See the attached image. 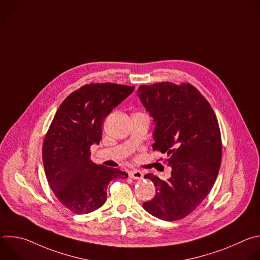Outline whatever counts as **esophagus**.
Returning <instances> with one entry per match:
<instances>
[{
	"mask_svg": "<svg viewBox=\"0 0 260 260\" xmlns=\"http://www.w3.org/2000/svg\"><path fill=\"white\" fill-rule=\"evenodd\" d=\"M128 177L135 180H141L143 179V174L140 171H132L128 173Z\"/></svg>",
	"mask_w": 260,
	"mask_h": 260,
	"instance_id": "1",
	"label": "esophagus"
}]
</instances>
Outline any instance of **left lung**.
<instances>
[{"mask_svg": "<svg viewBox=\"0 0 260 260\" xmlns=\"http://www.w3.org/2000/svg\"><path fill=\"white\" fill-rule=\"evenodd\" d=\"M137 92L155 123L153 150L166 154L172 168L166 181L145 175L156 189L143 208L161 220L183 219L203 203L216 181L222 157L217 117L190 83L158 82L141 85Z\"/></svg>", "mask_w": 260, "mask_h": 260, "instance_id": "1", "label": "left lung"}]
</instances>
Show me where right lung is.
I'll return each instance as SVG.
<instances>
[{
	"label": "right lung",
	"instance_id": "1",
	"mask_svg": "<svg viewBox=\"0 0 260 260\" xmlns=\"http://www.w3.org/2000/svg\"><path fill=\"white\" fill-rule=\"evenodd\" d=\"M135 89L116 83H89L60 104L46 133L42 157L49 186L60 204L75 214H87L107 200L111 180L127 178L116 168L95 165L90 146L102 140V124Z\"/></svg>",
	"mask_w": 260,
	"mask_h": 260
}]
</instances>
